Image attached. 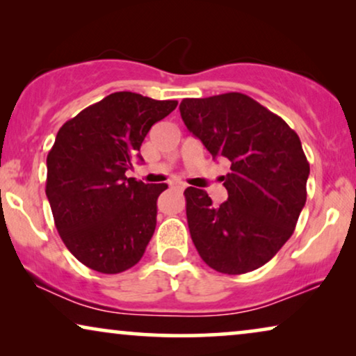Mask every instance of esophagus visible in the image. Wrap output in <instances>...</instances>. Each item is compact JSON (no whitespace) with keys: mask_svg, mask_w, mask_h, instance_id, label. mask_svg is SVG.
<instances>
[{"mask_svg":"<svg viewBox=\"0 0 356 356\" xmlns=\"http://www.w3.org/2000/svg\"><path fill=\"white\" fill-rule=\"evenodd\" d=\"M170 184H172V186L177 188V189H184V188H186V184L181 183V181H173V183H170Z\"/></svg>","mask_w":356,"mask_h":356,"instance_id":"obj_1","label":"esophagus"}]
</instances>
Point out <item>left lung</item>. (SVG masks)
Returning a JSON list of instances; mask_svg holds the SVG:
<instances>
[{
  "label": "left lung",
  "instance_id": "8db88e82",
  "mask_svg": "<svg viewBox=\"0 0 356 356\" xmlns=\"http://www.w3.org/2000/svg\"><path fill=\"white\" fill-rule=\"evenodd\" d=\"M181 118L213 159L230 160L228 199L218 207L189 186L186 217L199 256L228 275L259 269L293 235L306 202L309 163L298 134L240 92L184 99Z\"/></svg>",
  "mask_w": 356,
  "mask_h": 356
}]
</instances>
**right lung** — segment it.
Returning a JSON list of instances; mask_svg holds the SVG:
<instances>
[{
    "label": "right lung",
    "mask_w": 356,
    "mask_h": 356,
    "mask_svg": "<svg viewBox=\"0 0 356 356\" xmlns=\"http://www.w3.org/2000/svg\"><path fill=\"white\" fill-rule=\"evenodd\" d=\"M177 100L115 92L58 131L47 157V197L71 254L102 274L138 264L157 225V197L168 186L126 177L140 144Z\"/></svg>",
    "instance_id": "obj_1"
}]
</instances>
